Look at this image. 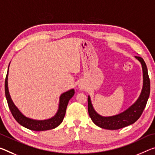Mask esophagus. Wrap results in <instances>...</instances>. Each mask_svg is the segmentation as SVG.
Wrapping results in <instances>:
<instances>
[{"instance_id": "34e87169", "label": "esophagus", "mask_w": 155, "mask_h": 155, "mask_svg": "<svg viewBox=\"0 0 155 155\" xmlns=\"http://www.w3.org/2000/svg\"><path fill=\"white\" fill-rule=\"evenodd\" d=\"M79 88L81 90H83L85 88V85L83 84V83H80L79 84Z\"/></svg>"}]
</instances>
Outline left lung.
Instances as JSON below:
<instances>
[{"label": "left lung", "mask_w": 155, "mask_h": 155, "mask_svg": "<svg viewBox=\"0 0 155 155\" xmlns=\"http://www.w3.org/2000/svg\"><path fill=\"white\" fill-rule=\"evenodd\" d=\"M135 58L140 61L142 65V69H143V88H142L141 93L139 99L132 106L124 112L120 113L115 116L105 117L101 116L95 112L91 103L90 98L88 97V113H89L91 119L97 126L107 130L121 129L122 127L130 126L136 122L143 113L150 96V81L148 69H147L145 61L140 56H136Z\"/></svg>", "instance_id": "8db88e82"}]
</instances>
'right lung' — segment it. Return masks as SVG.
<instances>
[{"mask_svg":"<svg viewBox=\"0 0 155 155\" xmlns=\"http://www.w3.org/2000/svg\"><path fill=\"white\" fill-rule=\"evenodd\" d=\"M9 70V67H8ZM7 75H8V71H7V76L5 81V97L7 99V104H8L9 108L10 110L12 115L16 121L21 124V126H24L26 128L34 131H44L51 130L56 127L62 123L63 118L65 117L66 108H67L68 102L70 99L74 94V90H70L63 93L60 97L59 107H58V112L54 117L51 119L47 120H41V121H37L29 119V118L25 117L21 112L19 111L18 108L14 104L13 101L9 95L8 87H7Z\"/></svg>","mask_w":155,"mask_h":155,"instance_id":"1","label":"right lung"}]
</instances>
